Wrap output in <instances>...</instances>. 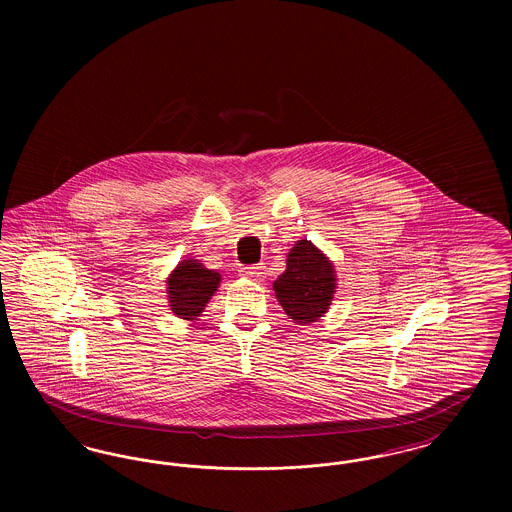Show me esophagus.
I'll return each instance as SVG.
<instances>
[{"label":"esophagus","mask_w":512,"mask_h":512,"mask_svg":"<svg viewBox=\"0 0 512 512\" xmlns=\"http://www.w3.org/2000/svg\"><path fill=\"white\" fill-rule=\"evenodd\" d=\"M242 276L249 278V280H263L265 276V267L263 265H253V267H244L242 270Z\"/></svg>","instance_id":"34e87169"}]
</instances>
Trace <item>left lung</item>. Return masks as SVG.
Here are the masks:
<instances>
[{"label":"left lung","mask_w":512,"mask_h":512,"mask_svg":"<svg viewBox=\"0 0 512 512\" xmlns=\"http://www.w3.org/2000/svg\"><path fill=\"white\" fill-rule=\"evenodd\" d=\"M272 288L288 317L297 324L315 322L328 311L334 299V265L309 240H299L290 249L286 270Z\"/></svg>","instance_id":"1"}]
</instances>
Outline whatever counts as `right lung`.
<instances>
[{"label":"right lung","instance_id":"1","mask_svg":"<svg viewBox=\"0 0 512 512\" xmlns=\"http://www.w3.org/2000/svg\"><path fill=\"white\" fill-rule=\"evenodd\" d=\"M220 274L195 259H184L167 278L171 311L178 318L195 320L203 313L211 295L217 292Z\"/></svg>","mask_w":512,"mask_h":512}]
</instances>
